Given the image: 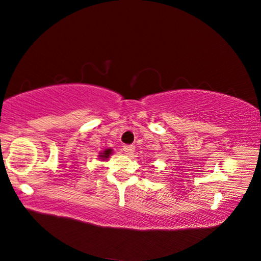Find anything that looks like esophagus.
Segmentation results:
<instances>
[{
    "instance_id": "esophagus-1",
    "label": "esophagus",
    "mask_w": 261,
    "mask_h": 261,
    "mask_svg": "<svg viewBox=\"0 0 261 261\" xmlns=\"http://www.w3.org/2000/svg\"><path fill=\"white\" fill-rule=\"evenodd\" d=\"M123 151H124V153H126V155H132L135 151V146L134 145H124Z\"/></svg>"
}]
</instances>
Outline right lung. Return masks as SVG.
<instances>
[{
  "instance_id": "obj_1",
  "label": "right lung",
  "mask_w": 261,
  "mask_h": 261,
  "mask_svg": "<svg viewBox=\"0 0 261 261\" xmlns=\"http://www.w3.org/2000/svg\"><path fill=\"white\" fill-rule=\"evenodd\" d=\"M111 153H112V149H106L102 152H100L99 157H101V160H106V159H109V156L111 155Z\"/></svg>"
}]
</instances>
